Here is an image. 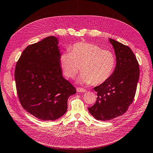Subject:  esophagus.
Masks as SVG:
<instances>
[{
  "instance_id": "esophagus-1",
  "label": "esophagus",
  "mask_w": 153,
  "mask_h": 153,
  "mask_svg": "<svg viewBox=\"0 0 153 153\" xmlns=\"http://www.w3.org/2000/svg\"><path fill=\"white\" fill-rule=\"evenodd\" d=\"M76 91L77 92H78V93H85V92L87 91L86 89H84V88H81V87H77Z\"/></svg>"
}]
</instances>
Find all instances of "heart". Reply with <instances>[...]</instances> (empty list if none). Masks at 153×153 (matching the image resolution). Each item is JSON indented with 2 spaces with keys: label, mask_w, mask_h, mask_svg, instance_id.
<instances>
[{
  "label": "heart",
  "mask_w": 153,
  "mask_h": 153,
  "mask_svg": "<svg viewBox=\"0 0 153 153\" xmlns=\"http://www.w3.org/2000/svg\"><path fill=\"white\" fill-rule=\"evenodd\" d=\"M60 64L67 77L72 79L81 69L78 83L100 85L112 76L116 60L111 51L104 50L93 44L79 42L70 48V52L60 55Z\"/></svg>",
  "instance_id": "obj_1"
}]
</instances>
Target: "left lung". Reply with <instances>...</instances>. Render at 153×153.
I'll list each match as a JSON object with an SVG mask.
<instances>
[{
  "instance_id": "obj_1",
  "label": "left lung",
  "mask_w": 153,
  "mask_h": 153,
  "mask_svg": "<svg viewBox=\"0 0 153 153\" xmlns=\"http://www.w3.org/2000/svg\"><path fill=\"white\" fill-rule=\"evenodd\" d=\"M109 41L116 56V66L105 83L94 88L97 100L88 111L97 120H111L124 114L132 104L140 77L139 64L128 47L113 39Z\"/></svg>"
}]
</instances>
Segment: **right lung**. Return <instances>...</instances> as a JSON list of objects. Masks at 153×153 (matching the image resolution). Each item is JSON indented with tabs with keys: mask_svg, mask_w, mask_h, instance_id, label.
<instances>
[{
	"mask_svg": "<svg viewBox=\"0 0 153 153\" xmlns=\"http://www.w3.org/2000/svg\"><path fill=\"white\" fill-rule=\"evenodd\" d=\"M59 40L48 36L27 46L15 70L17 93L22 107L42 120H54L67 111L75 87L62 77Z\"/></svg>",
	"mask_w": 153,
	"mask_h": 153,
	"instance_id": "obj_1",
	"label": "right lung"
}]
</instances>
